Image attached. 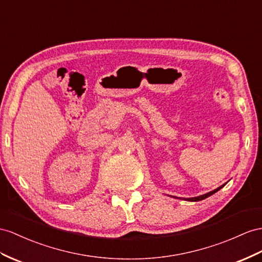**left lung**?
<instances>
[{"mask_svg":"<svg viewBox=\"0 0 262 262\" xmlns=\"http://www.w3.org/2000/svg\"><path fill=\"white\" fill-rule=\"evenodd\" d=\"M226 185V184H225ZM225 185H223V186H220V187H218L217 189H214V190H212V191H210V192H208V193H205V195H203V196H198V197H193V198H186V200H188V201H199V200H203V199H205V198H207V197H209V196H211V195H213L214 192H217L219 189H221L223 188V187L225 186Z\"/></svg>","mask_w":262,"mask_h":262,"instance_id":"1","label":"left lung"}]
</instances>
